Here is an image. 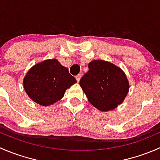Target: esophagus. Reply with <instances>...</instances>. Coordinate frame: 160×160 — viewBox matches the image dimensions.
Wrapping results in <instances>:
<instances>
[{"instance_id": "obj_1", "label": "esophagus", "mask_w": 160, "mask_h": 160, "mask_svg": "<svg viewBox=\"0 0 160 160\" xmlns=\"http://www.w3.org/2000/svg\"><path fill=\"white\" fill-rule=\"evenodd\" d=\"M80 79H81V74H78L77 76H76V80L77 82H80Z\"/></svg>"}]
</instances>
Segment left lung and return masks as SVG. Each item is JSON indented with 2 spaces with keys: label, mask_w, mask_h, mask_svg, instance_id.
<instances>
[{
  "label": "left lung",
  "mask_w": 160,
  "mask_h": 160,
  "mask_svg": "<svg viewBox=\"0 0 160 160\" xmlns=\"http://www.w3.org/2000/svg\"><path fill=\"white\" fill-rule=\"evenodd\" d=\"M88 68L80 81L88 101L101 111L114 110L123 102L129 90L125 72L102 59L91 61Z\"/></svg>",
  "instance_id": "obj_1"
}]
</instances>
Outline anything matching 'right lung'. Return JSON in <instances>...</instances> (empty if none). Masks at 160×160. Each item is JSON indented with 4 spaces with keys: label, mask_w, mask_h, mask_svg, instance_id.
Instances as JSON below:
<instances>
[{
    "label": "right lung",
    "mask_w": 160,
    "mask_h": 160,
    "mask_svg": "<svg viewBox=\"0 0 160 160\" xmlns=\"http://www.w3.org/2000/svg\"><path fill=\"white\" fill-rule=\"evenodd\" d=\"M76 83L67 67L51 59L31 67L24 77L23 88L32 101L46 107L62 99L67 89Z\"/></svg>",
    "instance_id": "obj_1"
}]
</instances>
